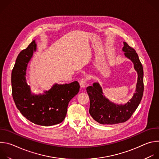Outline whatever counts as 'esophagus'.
Instances as JSON below:
<instances>
[{"label": "esophagus", "instance_id": "obj_1", "mask_svg": "<svg viewBox=\"0 0 159 159\" xmlns=\"http://www.w3.org/2000/svg\"><path fill=\"white\" fill-rule=\"evenodd\" d=\"M86 82H87V80L85 78H82L80 79V80L79 81V84H80L81 88H84L85 87Z\"/></svg>", "mask_w": 159, "mask_h": 159}]
</instances>
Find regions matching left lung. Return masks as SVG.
Returning <instances> with one entry per match:
<instances>
[{"mask_svg": "<svg viewBox=\"0 0 159 159\" xmlns=\"http://www.w3.org/2000/svg\"><path fill=\"white\" fill-rule=\"evenodd\" d=\"M123 52L125 57L130 60L138 74L135 93L132 98L125 104H118L110 101L103 94L102 89L98 82L93 83L86 90L90 99L89 113L93 118L102 125H113L126 121L133 115L142 99L143 85V70L136 51L123 42Z\"/></svg>", "mask_w": 159, "mask_h": 159, "instance_id": "left-lung-1", "label": "left lung"}]
</instances>
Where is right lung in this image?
<instances>
[{
	"instance_id": "right-lung-1",
	"label": "right lung",
	"mask_w": 159,
	"mask_h": 159,
	"mask_svg": "<svg viewBox=\"0 0 159 159\" xmlns=\"http://www.w3.org/2000/svg\"><path fill=\"white\" fill-rule=\"evenodd\" d=\"M37 44L33 40L18 55L11 74L12 93L15 104L22 116L34 124L50 126L61 123L66 115L70 101L77 94V81L54 84L52 87L36 94L31 92L26 82V70Z\"/></svg>"
}]
</instances>
